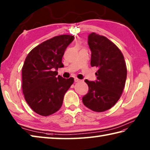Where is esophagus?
Listing matches in <instances>:
<instances>
[{
    "label": "esophagus",
    "instance_id": "esophagus-1",
    "mask_svg": "<svg viewBox=\"0 0 150 150\" xmlns=\"http://www.w3.org/2000/svg\"><path fill=\"white\" fill-rule=\"evenodd\" d=\"M74 80H75V82H76V83H77V82H79V81H81L80 79H79L76 78V77L75 78V79H74Z\"/></svg>",
    "mask_w": 150,
    "mask_h": 150
}]
</instances>
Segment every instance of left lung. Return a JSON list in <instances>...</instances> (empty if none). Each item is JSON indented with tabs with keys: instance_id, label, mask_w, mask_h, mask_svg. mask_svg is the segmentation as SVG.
Instances as JSON below:
<instances>
[{
	"instance_id": "1",
	"label": "left lung",
	"mask_w": 150,
	"mask_h": 150,
	"mask_svg": "<svg viewBox=\"0 0 150 150\" xmlns=\"http://www.w3.org/2000/svg\"><path fill=\"white\" fill-rule=\"evenodd\" d=\"M91 51V65L98 67L97 79H86L88 92L83 97L84 105L94 111L102 112L115 104L127 79L124 56L117 47L104 36L92 33L88 37Z\"/></svg>"
}]
</instances>
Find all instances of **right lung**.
I'll return each mask as SVG.
<instances>
[{"label": "right lung", "instance_id": "add662e5", "mask_svg": "<svg viewBox=\"0 0 150 150\" xmlns=\"http://www.w3.org/2000/svg\"><path fill=\"white\" fill-rule=\"evenodd\" d=\"M75 37L62 35L46 40L30 52L22 67V90L27 103L35 113L48 116L62 107L74 79L58 75L65 50Z\"/></svg>", "mask_w": 150, "mask_h": 150}]
</instances>
